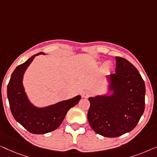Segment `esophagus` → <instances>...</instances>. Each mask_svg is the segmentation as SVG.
I'll use <instances>...</instances> for the list:
<instances>
[{"mask_svg":"<svg viewBox=\"0 0 157 157\" xmlns=\"http://www.w3.org/2000/svg\"><path fill=\"white\" fill-rule=\"evenodd\" d=\"M90 95H91V93H90V91H85L84 92H83V98H89V96H90Z\"/></svg>","mask_w":157,"mask_h":157,"instance_id":"esophagus-1","label":"esophagus"}]
</instances>
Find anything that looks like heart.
Here are the masks:
<instances>
[{
    "label": "heart",
    "mask_w": 157,
    "mask_h": 157,
    "mask_svg": "<svg viewBox=\"0 0 157 157\" xmlns=\"http://www.w3.org/2000/svg\"><path fill=\"white\" fill-rule=\"evenodd\" d=\"M106 69H109V64H106Z\"/></svg>",
    "instance_id": "b5f03b06"
}]
</instances>
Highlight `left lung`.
<instances>
[{
    "label": "left lung",
    "mask_w": 157,
    "mask_h": 157,
    "mask_svg": "<svg viewBox=\"0 0 157 157\" xmlns=\"http://www.w3.org/2000/svg\"><path fill=\"white\" fill-rule=\"evenodd\" d=\"M116 61L108 93L89 98L87 115L94 132L110 138L134 129L145 109V83L138 70L124 58L117 56Z\"/></svg>",
    "instance_id": "1"
}]
</instances>
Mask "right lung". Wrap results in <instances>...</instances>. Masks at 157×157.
Instances as JSON below:
<instances>
[{
    "label": "right lung",
    "instance_id": "right-lung-1",
    "mask_svg": "<svg viewBox=\"0 0 157 157\" xmlns=\"http://www.w3.org/2000/svg\"><path fill=\"white\" fill-rule=\"evenodd\" d=\"M33 55L25 63L17 66L10 77L7 87V96L10 111L14 119L29 132L44 134L53 132L61 125L66 113L80 101L78 95L46 107H37L28 98L23 85V75L36 56Z\"/></svg>",
    "mask_w": 157,
    "mask_h": 157
}]
</instances>
